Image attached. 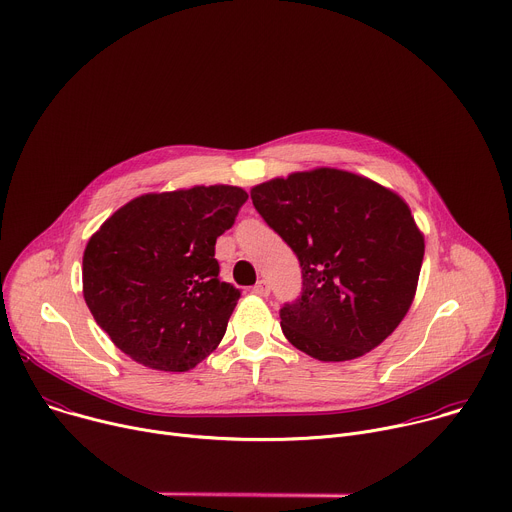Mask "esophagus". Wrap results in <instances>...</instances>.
<instances>
[{
    "label": "esophagus",
    "instance_id": "34e87169",
    "mask_svg": "<svg viewBox=\"0 0 512 512\" xmlns=\"http://www.w3.org/2000/svg\"><path fill=\"white\" fill-rule=\"evenodd\" d=\"M269 283L265 281V279H259L255 285H253V294L255 296H261V298H265V296H269Z\"/></svg>",
    "mask_w": 512,
    "mask_h": 512
}]
</instances>
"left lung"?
<instances>
[{"mask_svg": "<svg viewBox=\"0 0 512 512\" xmlns=\"http://www.w3.org/2000/svg\"><path fill=\"white\" fill-rule=\"evenodd\" d=\"M263 221L302 267V296L279 310L285 338L324 360L377 348L409 312L423 235L407 202L352 172L316 168L251 188Z\"/></svg>", "mask_w": 512, "mask_h": 512, "instance_id": "8db88e82", "label": "left lung"}]
</instances>
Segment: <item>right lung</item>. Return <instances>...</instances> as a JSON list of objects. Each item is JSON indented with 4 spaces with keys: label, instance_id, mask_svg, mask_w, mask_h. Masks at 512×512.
<instances>
[{
    "label": "right lung",
    "instance_id": "right-lung-1",
    "mask_svg": "<svg viewBox=\"0 0 512 512\" xmlns=\"http://www.w3.org/2000/svg\"><path fill=\"white\" fill-rule=\"evenodd\" d=\"M247 198L227 184L143 194L89 239L83 296L121 352L186 373L221 344L241 291L218 279L214 245Z\"/></svg>",
    "mask_w": 512,
    "mask_h": 512
}]
</instances>
